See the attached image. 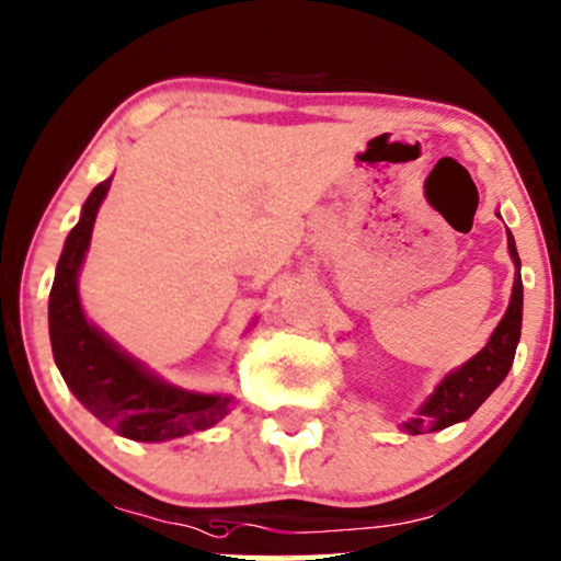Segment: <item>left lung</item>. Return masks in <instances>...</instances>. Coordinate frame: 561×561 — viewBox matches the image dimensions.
Wrapping results in <instances>:
<instances>
[{
	"label": "left lung",
	"instance_id": "left-lung-1",
	"mask_svg": "<svg viewBox=\"0 0 561 561\" xmlns=\"http://www.w3.org/2000/svg\"><path fill=\"white\" fill-rule=\"evenodd\" d=\"M507 247H511V257L518 273H515L511 307L505 317L494 327L490 343L484 351H479L469 363L446 376L435 394L420 407L417 417L404 423L412 435H423L427 431H443V427L461 423L479 410V404L492 394L494 389L503 383L507 370L513 366L515 347L520 340V322H523V280H520V257L515 250V239L507 231Z\"/></svg>",
	"mask_w": 561,
	"mask_h": 561
}]
</instances>
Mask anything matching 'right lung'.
Returning a JSON list of instances; mask_svg holds the SVG:
<instances>
[{"label": "right lung", "instance_id": "right-lung-1", "mask_svg": "<svg viewBox=\"0 0 561 561\" xmlns=\"http://www.w3.org/2000/svg\"><path fill=\"white\" fill-rule=\"evenodd\" d=\"M100 183L84 201L82 218L69 231L48 296V332L54 360L79 402L123 438L159 443L206 431L229 412L231 399L193 394L159 381L123 355L87 322L77 294V273L90 247L94 216L111 187Z\"/></svg>", "mask_w": 561, "mask_h": 561}]
</instances>
